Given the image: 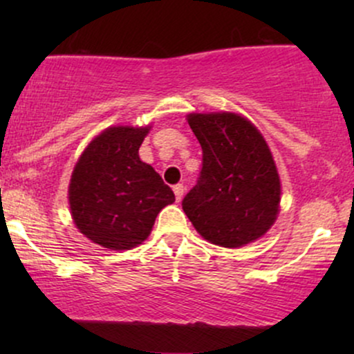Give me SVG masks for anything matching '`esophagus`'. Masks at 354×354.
I'll return each instance as SVG.
<instances>
[{
  "label": "esophagus",
  "mask_w": 354,
  "mask_h": 354,
  "mask_svg": "<svg viewBox=\"0 0 354 354\" xmlns=\"http://www.w3.org/2000/svg\"><path fill=\"white\" fill-rule=\"evenodd\" d=\"M173 191H174V196H176V201H181L183 194H185V186H183L181 183H178V185L173 186Z\"/></svg>",
  "instance_id": "esophagus-1"
}]
</instances>
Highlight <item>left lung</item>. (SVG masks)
I'll list each match as a JSON object with an SVG mask.
<instances>
[{"label": "left lung", "mask_w": 354, "mask_h": 354, "mask_svg": "<svg viewBox=\"0 0 354 354\" xmlns=\"http://www.w3.org/2000/svg\"><path fill=\"white\" fill-rule=\"evenodd\" d=\"M203 149L196 186L183 211L213 245L239 248L261 238L279 213L281 183L265 138L236 113H191Z\"/></svg>", "instance_id": "8db88e82"}]
</instances>
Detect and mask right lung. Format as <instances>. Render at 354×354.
Wrapping results in <instances>:
<instances>
[{
  "label": "right lung",
  "instance_id": "add662e5",
  "mask_svg": "<svg viewBox=\"0 0 354 354\" xmlns=\"http://www.w3.org/2000/svg\"><path fill=\"white\" fill-rule=\"evenodd\" d=\"M146 128L111 126L98 135L73 169L71 216L76 228L108 250H131L151 233L174 193L153 166L140 160Z\"/></svg>",
  "mask_w": 354,
  "mask_h": 354
}]
</instances>
